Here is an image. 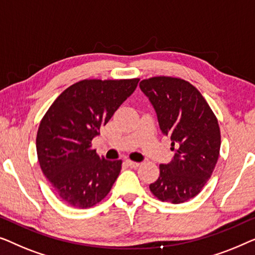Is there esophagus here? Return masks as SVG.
Masks as SVG:
<instances>
[{
  "mask_svg": "<svg viewBox=\"0 0 255 255\" xmlns=\"http://www.w3.org/2000/svg\"><path fill=\"white\" fill-rule=\"evenodd\" d=\"M126 163H127V165H128L129 167H134V168H136V167H138V166H139V163L132 162V160H130V159L126 160Z\"/></svg>",
  "mask_w": 255,
  "mask_h": 255,
  "instance_id": "1",
  "label": "esophagus"
}]
</instances>
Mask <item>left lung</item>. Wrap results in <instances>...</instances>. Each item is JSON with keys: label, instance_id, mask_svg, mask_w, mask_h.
I'll use <instances>...</instances> for the list:
<instances>
[{"label": "left lung", "instance_id": "1", "mask_svg": "<svg viewBox=\"0 0 255 255\" xmlns=\"http://www.w3.org/2000/svg\"><path fill=\"white\" fill-rule=\"evenodd\" d=\"M139 88L175 151L171 163L159 165L150 191L163 202H186L202 191L216 166L221 149L217 118L198 89L181 78L151 77L139 82Z\"/></svg>", "mask_w": 255, "mask_h": 255}]
</instances>
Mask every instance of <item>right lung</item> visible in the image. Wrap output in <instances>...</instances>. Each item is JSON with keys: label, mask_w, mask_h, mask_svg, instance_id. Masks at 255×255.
<instances>
[{"label": "right lung", "mask_w": 255, "mask_h": 255, "mask_svg": "<svg viewBox=\"0 0 255 255\" xmlns=\"http://www.w3.org/2000/svg\"><path fill=\"white\" fill-rule=\"evenodd\" d=\"M138 81H80L61 93L41 119L37 132L39 164L68 206H96L116 182L123 160L99 157L91 141L134 92Z\"/></svg>", "instance_id": "add662e5"}]
</instances>
